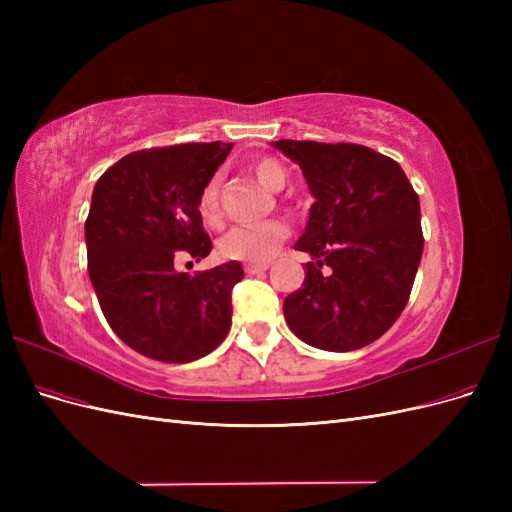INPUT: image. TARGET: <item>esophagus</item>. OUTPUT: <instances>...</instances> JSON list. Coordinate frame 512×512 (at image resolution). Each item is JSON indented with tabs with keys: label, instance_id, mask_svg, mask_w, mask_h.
<instances>
[{
	"label": "esophagus",
	"instance_id": "obj_1",
	"mask_svg": "<svg viewBox=\"0 0 512 512\" xmlns=\"http://www.w3.org/2000/svg\"><path fill=\"white\" fill-rule=\"evenodd\" d=\"M269 269L267 262H262V265H245V273L247 275H258V273H265Z\"/></svg>",
	"mask_w": 512,
	"mask_h": 512
}]
</instances>
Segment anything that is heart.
Returning <instances> with one entry per match:
<instances>
[{
  "label": "heart",
  "mask_w": 512,
  "mask_h": 512,
  "mask_svg": "<svg viewBox=\"0 0 512 512\" xmlns=\"http://www.w3.org/2000/svg\"><path fill=\"white\" fill-rule=\"evenodd\" d=\"M256 179L271 192H280L286 181V168L275 158H258L252 164ZM198 213L207 226L222 224L220 209V175H213L198 196ZM290 235V228L280 220H265L256 224L235 226L218 243V252L226 260H239L247 265H262Z\"/></svg>",
  "instance_id": "b5f03b06"
}]
</instances>
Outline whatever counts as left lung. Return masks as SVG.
<instances>
[{
  "label": "left lung",
  "instance_id": "obj_1",
  "mask_svg": "<svg viewBox=\"0 0 512 512\" xmlns=\"http://www.w3.org/2000/svg\"><path fill=\"white\" fill-rule=\"evenodd\" d=\"M273 147L301 166L316 198L294 243L312 262H305L303 288L284 299L290 331L329 352L376 342L404 312L421 265V205L412 183L395 160L363 145Z\"/></svg>",
  "mask_w": 512,
  "mask_h": 512
}]
</instances>
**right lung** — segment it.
<instances>
[{"instance_id": "obj_1", "label": "right lung", "mask_w": 512, "mask_h": 512, "mask_svg": "<svg viewBox=\"0 0 512 512\" xmlns=\"http://www.w3.org/2000/svg\"><path fill=\"white\" fill-rule=\"evenodd\" d=\"M232 143L134 151L98 179L85 222L87 269L102 314L123 344L162 363H190L230 331L237 260L196 275L175 260L209 256L198 196Z\"/></svg>"}]
</instances>
